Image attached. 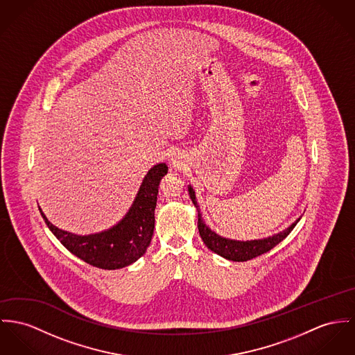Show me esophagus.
I'll use <instances>...</instances> for the list:
<instances>
[{"label":"esophagus","instance_id":"34e87169","mask_svg":"<svg viewBox=\"0 0 355 355\" xmlns=\"http://www.w3.org/2000/svg\"><path fill=\"white\" fill-rule=\"evenodd\" d=\"M173 164H174V166H178V162H177V161H173Z\"/></svg>","mask_w":355,"mask_h":355}]
</instances>
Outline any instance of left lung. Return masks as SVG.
Wrapping results in <instances>:
<instances>
[{"mask_svg":"<svg viewBox=\"0 0 355 355\" xmlns=\"http://www.w3.org/2000/svg\"><path fill=\"white\" fill-rule=\"evenodd\" d=\"M188 191H189L191 202L194 204V207L197 209V216H198L197 225H198V232H200V236H201L202 242L211 251L216 252L218 255L228 259V261L245 262V261L252 259L258 255H262V254L270 251L279 242H282L292 232V230L296 227V224L300 221L301 216L295 223H292L288 228H285L284 231H281L278 234H274L273 236L263 238V239H254V241L228 239V238H224V236L218 235L205 224V221L202 220V216H201L200 207H198L197 200H196V193L193 191L191 185L188 187Z\"/></svg>","mask_w":355,"mask_h":355,"instance_id":"left-lung-1","label":"left lung"}]
</instances>
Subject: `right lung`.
Instances as JSON below:
<instances>
[{"label":"right lung","instance_id":"right-lung-1","mask_svg":"<svg viewBox=\"0 0 355 355\" xmlns=\"http://www.w3.org/2000/svg\"><path fill=\"white\" fill-rule=\"evenodd\" d=\"M167 170L166 164L153 166L143 178L137 197L125 216L101 232L77 235L60 230L49 221L42 208L39 211L56 239L71 254L100 269H121L137 262L150 245L155 225L154 211L158 188Z\"/></svg>","mask_w":355,"mask_h":355}]
</instances>
